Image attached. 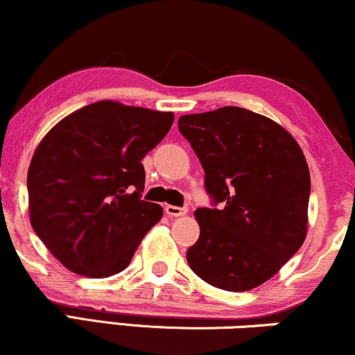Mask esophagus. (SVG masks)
<instances>
[{
    "label": "esophagus",
    "instance_id": "1",
    "mask_svg": "<svg viewBox=\"0 0 355 355\" xmlns=\"http://www.w3.org/2000/svg\"><path fill=\"white\" fill-rule=\"evenodd\" d=\"M164 211H166L169 216H184L187 213V208L186 207L166 205V207H164Z\"/></svg>",
    "mask_w": 355,
    "mask_h": 355
}]
</instances>
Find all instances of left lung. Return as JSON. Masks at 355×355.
I'll use <instances>...</instances> for the list:
<instances>
[{
	"label": "left lung",
	"mask_w": 355,
	"mask_h": 355,
	"mask_svg": "<svg viewBox=\"0 0 355 355\" xmlns=\"http://www.w3.org/2000/svg\"><path fill=\"white\" fill-rule=\"evenodd\" d=\"M179 132L205 171L220 208H197L200 237L187 263L215 288L242 293L263 284L304 244L310 173L284 128L239 106L186 114Z\"/></svg>",
	"instance_id": "8db88e82"
}]
</instances>
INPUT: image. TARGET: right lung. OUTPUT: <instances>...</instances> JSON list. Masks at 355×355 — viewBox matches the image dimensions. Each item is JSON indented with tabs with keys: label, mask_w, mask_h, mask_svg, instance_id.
<instances>
[{
	"label": "right lung",
	"mask_w": 355,
	"mask_h": 355,
	"mask_svg": "<svg viewBox=\"0 0 355 355\" xmlns=\"http://www.w3.org/2000/svg\"><path fill=\"white\" fill-rule=\"evenodd\" d=\"M173 113L113 100L61 119L38 144L27 173L33 231L72 273L108 278L128 268L163 216L142 200L140 163L162 142Z\"/></svg>",
	"instance_id": "1"
}]
</instances>
